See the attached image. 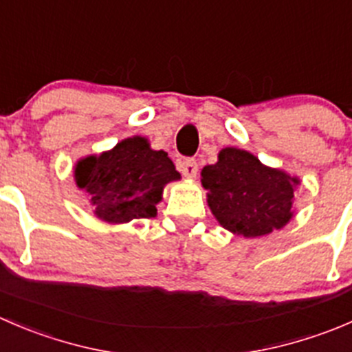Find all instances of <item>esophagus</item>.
<instances>
[{
  "label": "esophagus",
  "instance_id": "1",
  "mask_svg": "<svg viewBox=\"0 0 352 352\" xmlns=\"http://www.w3.org/2000/svg\"><path fill=\"white\" fill-rule=\"evenodd\" d=\"M197 162L194 158H186L179 163V170L184 177H196L197 175Z\"/></svg>",
  "mask_w": 352,
  "mask_h": 352
}]
</instances>
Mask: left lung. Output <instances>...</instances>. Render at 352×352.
<instances>
[{
	"label": "left lung",
	"instance_id": "1",
	"mask_svg": "<svg viewBox=\"0 0 352 352\" xmlns=\"http://www.w3.org/2000/svg\"><path fill=\"white\" fill-rule=\"evenodd\" d=\"M201 184L220 225L244 237L282 228L292 218V197L299 180L268 168L251 153L221 149L214 165L204 166Z\"/></svg>",
	"mask_w": 352,
	"mask_h": 352
}]
</instances>
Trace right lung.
Listing matches in <instances>:
<instances>
[{
    "mask_svg": "<svg viewBox=\"0 0 352 352\" xmlns=\"http://www.w3.org/2000/svg\"><path fill=\"white\" fill-rule=\"evenodd\" d=\"M179 179L168 155L153 151L144 138L125 139L75 166V182L91 194L94 213L111 223L155 217L163 186Z\"/></svg>",
    "mask_w": 352,
    "mask_h": 352,
    "instance_id": "right-lung-1",
    "label": "right lung"
}]
</instances>
